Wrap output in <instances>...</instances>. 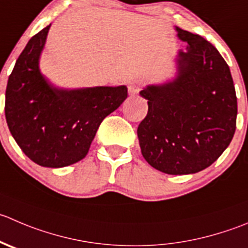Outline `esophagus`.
Instances as JSON below:
<instances>
[{
    "label": "esophagus",
    "mask_w": 248,
    "mask_h": 248,
    "mask_svg": "<svg viewBox=\"0 0 248 248\" xmlns=\"http://www.w3.org/2000/svg\"><path fill=\"white\" fill-rule=\"evenodd\" d=\"M141 82L140 81H131L128 83V94L129 95H136L138 94L139 91H140Z\"/></svg>",
    "instance_id": "obj_1"
}]
</instances>
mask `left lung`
Masks as SVG:
<instances>
[{"mask_svg": "<svg viewBox=\"0 0 248 248\" xmlns=\"http://www.w3.org/2000/svg\"><path fill=\"white\" fill-rule=\"evenodd\" d=\"M188 43L175 57V75L139 94L148 114L139 124L141 155L167 174H193L212 165L236 129L237 99L228 64L200 35L174 26Z\"/></svg>", "mask_w": 248, "mask_h": 248, "instance_id": "left-lung-1", "label": "left lung"}]
</instances>
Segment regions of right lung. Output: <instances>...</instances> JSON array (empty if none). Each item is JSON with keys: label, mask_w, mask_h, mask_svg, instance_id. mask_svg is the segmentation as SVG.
Instances as JSON below:
<instances>
[{"label": "right lung", "mask_w": 248, "mask_h": 248, "mask_svg": "<svg viewBox=\"0 0 248 248\" xmlns=\"http://www.w3.org/2000/svg\"><path fill=\"white\" fill-rule=\"evenodd\" d=\"M50 25L30 38L6 90L11 134L30 160L60 168L86 157L103 120L127 98L126 86L60 88L40 70Z\"/></svg>", "instance_id": "add662e5"}]
</instances>
